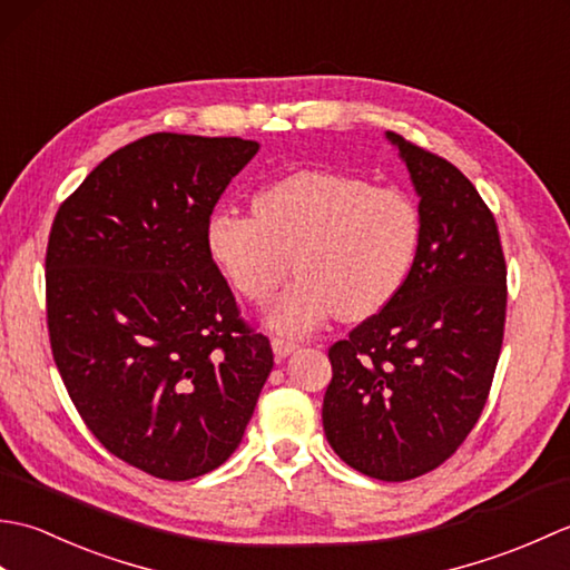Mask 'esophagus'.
I'll return each mask as SVG.
<instances>
[{"label": "esophagus", "mask_w": 570, "mask_h": 570, "mask_svg": "<svg viewBox=\"0 0 570 570\" xmlns=\"http://www.w3.org/2000/svg\"><path fill=\"white\" fill-rule=\"evenodd\" d=\"M272 350L276 357H286L298 350L296 341H286V337H272Z\"/></svg>", "instance_id": "1"}]
</instances>
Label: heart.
I'll list each match as a JSON object with an SVG mask.
<instances>
[{
  "label": "heart",
  "mask_w": 570,
  "mask_h": 570,
  "mask_svg": "<svg viewBox=\"0 0 570 570\" xmlns=\"http://www.w3.org/2000/svg\"><path fill=\"white\" fill-rule=\"evenodd\" d=\"M421 245V213L406 193L301 168L254 196V215L215 210L205 247L237 296L266 304L294 257L298 278L269 308L272 328L306 335L341 311L347 321L384 308L404 286Z\"/></svg>",
  "instance_id": "obj_1"
}]
</instances>
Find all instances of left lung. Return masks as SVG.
<instances>
[{"label":"left lung","mask_w":570,"mask_h":570,"mask_svg":"<svg viewBox=\"0 0 570 570\" xmlns=\"http://www.w3.org/2000/svg\"><path fill=\"white\" fill-rule=\"evenodd\" d=\"M419 196L421 245L399 294L331 350L323 431L362 475L439 468L485 409L498 367L507 266L494 215L458 168L386 131Z\"/></svg>","instance_id":"1"}]
</instances>
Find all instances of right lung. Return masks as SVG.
Segmentation results:
<instances>
[{
	"label": "right lung",
	"mask_w": 570,
	"mask_h": 570,
	"mask_svg": "<svg viewBox=\"0 0 570 570\" xmlns=\"http://www.w3.org/2000/svg\"><path fill=\"white\" fill-rule=\"evenodd\" d=\"M257 141L156 131L63 200L46 249V316L66 390L107 451L161 480L235 453L274 367L239 318L205 227Z\"/></svg>",
	"instance_id": "obj_1"
}]
</instances>
